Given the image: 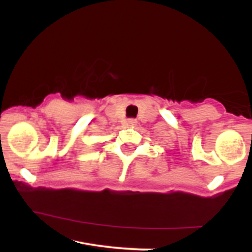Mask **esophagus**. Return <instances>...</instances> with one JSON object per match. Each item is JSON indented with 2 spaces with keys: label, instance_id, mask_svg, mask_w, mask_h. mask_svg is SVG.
I'll list each match as a JSON object with an SVG mask.
<instances>
[{
  "label": "esophagus",
  "instance_id": "1",
  "mask_svg": "<svg viewBox=\"0 0 252 252\" xmlns=\"http://www.w3.org/2000/svg\"><path fill=\"white\" fill-rule=\"evenodd\" d=\"M136 123H137V122H136L135 120H129L128 122H126V126H135Z\"/></svg>",
  "mask_w": 252,
  "mask_h": 252
}]
</instances>
